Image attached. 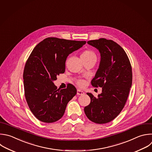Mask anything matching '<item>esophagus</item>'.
<instances>
[{
	"label": "esophagus",
	"mask_w": 152,
	"mask_h": 152,
	"mask_svg": "<svg viewBox=\"0 0 152 152\" xmlns=\"http://www.w3.org/2000/svg\"><path fill=\"white\" fill-rule=\"evenodd\" d=\"M84 94H85V92L83 91H81L80 89L77 90V95H83Z\"/></svg>",
	"instance_id": "1"
}]
</instances>
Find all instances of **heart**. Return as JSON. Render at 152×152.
I'll list each match as a JSON object with an SVG mask.
<instances>
[{"label":"heart","mask_w":152,"mask_h":152,"mask_svg":"<svg viewBox=\"0 0 152 152\" xmlns=\"http://www.w3.org/2000/svg\"><path fill=\"white\" fill-rule=\"evenodd\" d=\"M91 58H96V55L94 51L89 49H86L83 51L81 54V58L88 59ZM77 85L80 87H83L86 84V81L83 79H78L76 81Z\"/></svg>","instance_id":"1"}]
</instances>
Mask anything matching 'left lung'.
Returning a JSON list of instances; mask_svg holds the SVG:
<instances>
[{"mask_svg": "<svg viewBox=\"0 0 152 152\" xmlns=\"http://www.w3.org/2000/svg\"><path fill=\"white\" fill-rule=\"evenodd\" d=\"M87 43L100 53L99 66L91 85L102 88V93L98 97L87 93L91 103L84 111L91 121L106 124L116 118L125 105L132 85V67L125 51L115 42L101 38Z\"/></svg>", "mask_w": 152, "mask_h": 152, "instance_id": "obj_1", "label": "left lung"}]
</instances>
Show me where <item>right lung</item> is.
<instances>
[{"label":"right lung","instance_id":"right-lung-1","mask_svg":"<svg viewBox=\"0 0 152 152\" xmlns=\"http://www.w3.org/2000/svg\"><path fill=\"white\" fill-rule=\"evenodd\" d=\"M85 43L48 37L32 50L24 69V95L30 110L40 121L53 123L60 119L67 103L76 94L73 85L60 90L53 81L64 73L68 56Z\"/></svg>","mask_w":152,"mask_h":152}]
</instances>
